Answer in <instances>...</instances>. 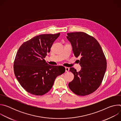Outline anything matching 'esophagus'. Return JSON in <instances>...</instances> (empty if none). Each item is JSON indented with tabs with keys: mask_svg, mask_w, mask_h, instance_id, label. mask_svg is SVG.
<instances>
[{
	"mask_svg": "<svg viewBox=\"0 0 121 121\" xmlns=\"http://www.w3.org/2000/svg\"><path fill=\"white\" fill-rule=\"evenodd\" d=\"M65 72H68L69 71V67H65Z\"/></svg>",
	"mask_w": 121,
	"mask_h": 121,
	"instance_id": "esophagus-1",
	"label": "esophagus"
}]
</instances>
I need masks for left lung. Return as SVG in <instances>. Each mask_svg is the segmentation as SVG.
Masks as SVG:
<instances>
[{
    "mask_svg": "<svg viewBox=\"0 0 121 121\" xmlns=\"http://www.w3.org/2000/svg\"><path fill=\"white\" fill-rule=\"evenodd\" d=\"M67 35L75 56L80 57L79 61L81 67L79 72L70 68L74 78L69 83L68 87L77 95H89L97 90L102 82L107 68L105 56L98 42L89 34L75 32Z\"/></svg>",
    "mask_w": 121,
    "mask_h": 121,
    "instance_id": "8db88e82",
    "label": "left lung"
}]
</instances>
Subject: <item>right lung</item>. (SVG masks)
Wrapping results in <instances>:
<instances>
[{
  "label": "right lung",
  "mask_w": 121,
  "mask_h": 121,
  "mask_svg": "<svg viewBox=\"0 0 121 121\" xmlns=\"http://www.w3.org/2000/svg\"><path fill=\"white\" fill-rule=\"evenodd\" d=\"M60 34L34 37L24 42L17 52L14 62V74L28 92L37 96L45 94L52 88L56 78L65 72L63 66L49 65L44 59Z\"/></svg>",
  "instance_id": "right-lung-1"
}]
</instances>
